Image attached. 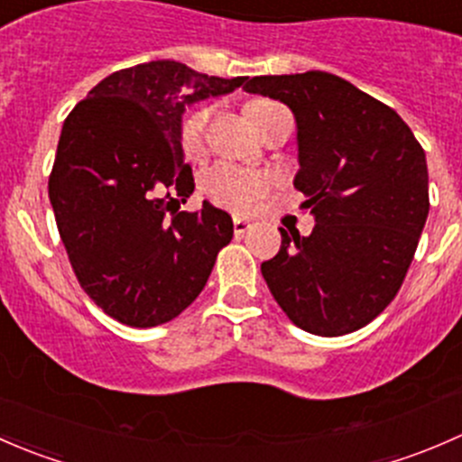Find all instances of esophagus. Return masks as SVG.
Instances as JSON below:
<instances>
[{
    "instance_id": "obj_1",
    "label": "esophagus",
    "mask_w": 462,
    "mask_h": 462,
    "mask_svg": "<svg viewBox=\"0 0 462 462\" xmlns=\"http://www.w3.org/2000/svg\"><path fill=\"white\" fill-rule=\"evenodd\" d=\"M232 226H235V235H245V232L250 230V221H248V218H239V217H236L235 221H232Z\"/></svg>"
}]
</instances>
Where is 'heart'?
I'll use <instances>...</instances> for the list:
<instances>
[{
    "label": "heart",
    "instance_id": "obj_1",
    "mask_svg": "<svg viewBox=\"0 0 462 462\" xmlns=\"http://www.w3.org/2000/svg\"><path fill=\"white\" fill-rule=\"evenodd\" d=\"M273 105L270 100H253L245 106V114L257 111L261 106ZM209 118H212V106L194 109L180 125V144L188 156H201L205 132H208ZM199 192L209 203L226 208L230 212L244 214L257 205V201L268 192V180L254 171L241 170L230 162H217L208 167L199 180Z\"/></svg>",
    "mask_w": 462,
    "mask_h": 462
}]
</instances>
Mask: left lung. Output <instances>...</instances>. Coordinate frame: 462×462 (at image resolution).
<instances>
[{"mask_svg":"<svg viewBox=\"0 0 462 462\" xmlns=\"http://www.w3.org/2000/svg\"><path fill=\"white\" fill-rule=\"evenodd\" d=\"M244 88L288 105L297 120L295 188L310 236L283 227L261 263L274 301L301 330L353 333L393 301L430 214L425 149L384 102L326 71L257 76Z\"/></svg>","mask_w":462,"mask_h":462,"instance_id":"8db88e82","label":"left lung"}]
</instances>
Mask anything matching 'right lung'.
I'll list each match as a JSON object with an SVG mask.
<instances>
[{
	"mask_svg": "<svg viewBox=\"0 0 462 462\" xmlns=\"http://www.w3.org/2000/svg\"><path fill=\"white\" fill-rule=\"evenodd\" d=\"M244 80L156 60L111 73L64 120L49 176L55 223L80 286L120 324L179 318L230 244L227 212L208 201L179 212L194 192L180 116Z\"/></svg>",
	"mask_w": 462,
	"mask_h": 462,
	"instance_id": "1",
	"label": "right lung"
}]
</instances>
